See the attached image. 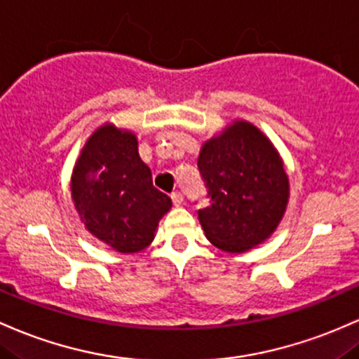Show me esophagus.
Returning <instances> with one entry per match:
<instances>
[{
  "instance_id": "obj_1",
  "label": "esophagus",
  "mask_w": 359,
  "mask_h": 359,
  "mask_svg": "<svg viewBox=\"0 0 359 359\" xmlns=\"http://www.w3.org/2000/svg\"><path fill=\"white\" fill-rule=\"evenodd\" d=\"M172 201H173V204H175V206H182L184 204V194L182 192H173L172 194Z\"/></svg>"
}]
</instances>
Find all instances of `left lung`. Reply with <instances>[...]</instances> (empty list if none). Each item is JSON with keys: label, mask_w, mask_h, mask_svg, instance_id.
<instances>
[{"label": "left lung", "mask_w": 359, "mask_h": 359, "mask_svg": "<svg viewBox=\"0 0 359 359\" xmlns=\"http://www.w3.org/2000/svg\"><path fill=\"white\" fill-rule=\"evenodd\" d=\"M198 167L211 203L198 216L212 245L240 254L273 235L286 211L290 180L261 129L247 121L226 126L203 144Z\"/></svg>", "instance_id": "8db88e82"}]
</instances>
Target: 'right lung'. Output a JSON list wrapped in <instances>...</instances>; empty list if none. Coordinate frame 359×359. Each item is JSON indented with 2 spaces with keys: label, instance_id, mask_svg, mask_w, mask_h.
Instances as JSON below:
<instances>
[{
  "label": "right lung",
  "instance_id": "obj_1",
  "mask_svg": "<svg viewBox=\"0 0 359 359\" xmlns=\"http://www.w3.org/2000/svg\"><path fill=\"white\" fill-rule=\"evenodd\" d=\"M71 198L85 228L121 254L147 249L172 199L153 186L131 131L104 124L88 137L71 175Z\"/></svg>",
  "mask_w": 359,
  "mask_h": 359
}]
</instances>
